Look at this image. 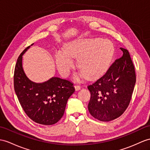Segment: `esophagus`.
I'll return each instance as SVG.
<instances>
[{"instance_id":"1","label":"esophagus","mask_w":150,"mask_h":150,"mask_svg":"<svg viewBox=\"0 0 150 150\" xmlns=\"http://www.w3.org/2000/svg\"><path fill=\"white\" fill-rule=\"evenodd\" d=\"M74 88H75V90H76V91H78V90L81 89V86L78 85H74Z\"/></svg>"}]
</instances>
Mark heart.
Masks as SVG:
<instances>
[{
  "label": "heart",
  "instance_id": "b5f03b06",
  "mask_svg": "<svg viewBox=\"0 0 150 150\" xmlns=\"http://www.w3.org/2000/svg\"><path fill=\"white\" fill-rule=\"evenodd\" d=\"M112 44L105 39H89L69 43L65 52L57 50L54 59L58 71L67 75L74 66L72 58H78V66L86 78L98 77L108 69L112 59Z\"/></svg>",
  "mask_w": 150,
  "mask_h": 150
}]
</instances>
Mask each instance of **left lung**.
Instances as JSON below:
<instances>
[{"instance_id":"obj_1","label":"left lung","mask_w":150,"mask_h":150,"mask_svg":"<svg viewBox=\"0 0 150 150\" xmlns=\"http://www.w3.org/2000/svg\"><path fill=\"white\" fill-rule=\"evenodd\" d=\"M123 56L116 60L105 74L88 86L91 97L88 105L93 117L109 122L121 116L129 106L136 81L130 54L120 47Z\"/></svg>"}]
</instances>
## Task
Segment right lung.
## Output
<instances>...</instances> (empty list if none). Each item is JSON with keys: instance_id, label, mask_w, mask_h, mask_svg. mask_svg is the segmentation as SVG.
<instances>
[{"instance_id": "add662e5", "label": "right lung", "mask_w": 150, "mask_h": 150, "mask_svg": "<svg viewBox=\"0 0 150 150\" xmlns=\"http://www.w3.org/2000/svg\"><path fill=\"white\" fill-rule=\"evenodd\" d=\"M29 47L18 58L14 72V91L25 112L32 120L41 125H53L63 116L67 100L75 89L72 82L57 77L42 83L28 79L22 67V56Z\"/></svg>"}]
</instances>
